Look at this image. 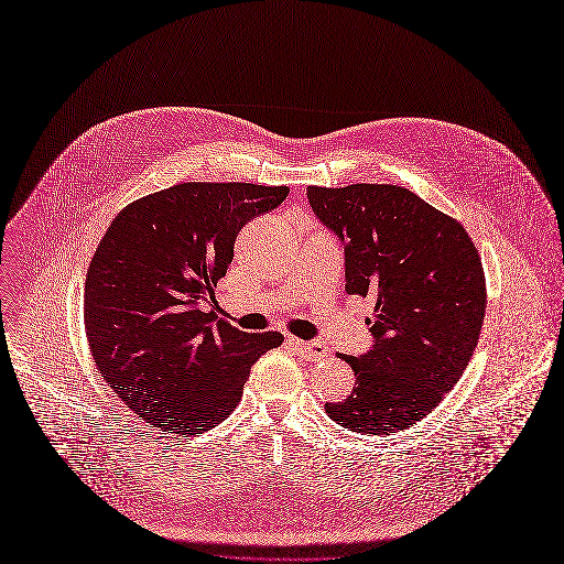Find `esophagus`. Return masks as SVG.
Here are the masks:
<instances>
[{
  "label": "esophagus",
  "instance_id": "34e87169",
  "mask_svg": "<svg viewBox=\"0 0 564 564\" xmlns=\"http://www.w3.org/2000/svg\"><path fill=\"white\" fill-rule=\"evenodd\" d=\"M290 346L307 361H318L328 357V346L321 344V341H301V339H294L290 337Z\"/></svg>",
  "mask_w": 564,
  "mask_h": 564
}]
</instances>
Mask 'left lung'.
I'll return each instance as SVG.
<instances>
[{
    "instance_id": "left-lung-1",
    "label": "left lung",
    "mask_w": 564,
    "mask_h": 564,
    "mask_svg": "<svg viewBox=\"0 0 564 564\" xmlns=\"http://www.w3.org/2000/svg\"><path fill=\"white\" fill-rule=\"evenodd\" d=\"M318 220L346 252V292L372 296L375 346L344 357L352 392L326 404L355 433L411 429L459 381L479 339L487 279L468 231L397 185L307 187Z\"/></svg>"
}]
</instances>
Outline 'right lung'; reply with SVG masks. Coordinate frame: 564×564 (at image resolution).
<instances>
[{
    "instance_id": "add662e5",
    "label": "right lung",
    "mask_w": 564,
    "mask_h": 564,
    "mask_svg": "<svg viewBox=\"0 0 564 564\" xmlns=\"http://www.w3.org/2000/svg\"><path fill=\"white\" fill-rule=\"evenodd\" d=\"M288 187L181 183L129 203L111 220L85 283V330L105 381L149 426L196 435L238 404L254 361L281 333L216 318L214 288L248 220Z\"/></svg>"
}]
</instances>
